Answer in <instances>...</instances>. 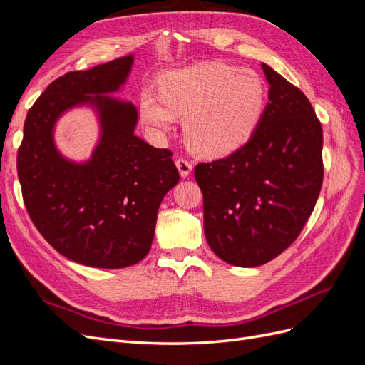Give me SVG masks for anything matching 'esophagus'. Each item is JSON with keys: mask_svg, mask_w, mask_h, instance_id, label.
<instances>
[{"mask_svg": "<svg viewBox=\"0 0 365 365\" xmlns=\"http://www.w3.org/2000/svg\"><path fill=\"white\" fill-rule=\"evenodd\" d=\"M175 163H176V168H178V170H180L182 178H187V176H189V175L192 173L193 165H192V163H190L189 160H185V158L180 157Z\"/></svg>", "mask_w": 365, "mask_h": 365, "instance_id": "1", "label": "esophagus"}]
</instances>
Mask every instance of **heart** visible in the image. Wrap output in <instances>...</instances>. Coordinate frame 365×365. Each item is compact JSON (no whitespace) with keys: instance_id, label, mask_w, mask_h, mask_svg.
I'll list each match as a JSON object with an SVG mask.
<instances>
[{"instance_id":"heart-1","label":"heart","mask_w":365,"mask_h":365,"mask_svg":"<svg viewBox=\"0 0 365 365\" xmlns=\"http://www.w3.org/2000/svg\"><path fill=\"white\" fill-rule=\"evenodd\" d=\"M161 94L143 91L140 113L149 126L170 130L185 118L189 146L205 157L237 150L254 135L267 108V85L250 68L204 62L172 71L161 81Z\"/></svg>"}]
</instances>
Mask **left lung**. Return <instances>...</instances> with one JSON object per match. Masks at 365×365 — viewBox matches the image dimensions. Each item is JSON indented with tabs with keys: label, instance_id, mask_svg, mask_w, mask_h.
<instances>
[{
	"label": "left lung",
	"instance_id": "8db88e82",
	"mask_svg": "<svg viewBox=\"0 0 365 365\" xmlns=\"http://www.w3.org/2000/svg\"><path fill=\"white\" fill-rule=\"evenodd\" d=\"M269 102L254 135L231 155L200 163L210 248L235 267H259L300 236L323 184V129L303 91L267 63Z\"/></svg>",
	"mask_w": 365,
	"mask_h": 365
}]
</instances>
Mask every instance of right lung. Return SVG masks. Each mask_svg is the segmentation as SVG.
<instances>
[{"instance_id": "right-lung-1", "label": "right lung", "mask_w": 365, "mask_h": 365, "mask_svg": "<svg viewBox=\"0 0 365 365\" xmlns=\"http://www.w3.org/2000/svg\"><path fill=\"white\" fill-rule=\"evenodd\" d=\"M125 56L51 82L29 109L16 168L31 222L67 259L117 269L148 256L164 195L180 181L169 149L138 138L135 106L105 96L128 79ZM96 108L103 137L90 162L65 160L52 128L68 108Z\"/></svg>"}]
</instances>
